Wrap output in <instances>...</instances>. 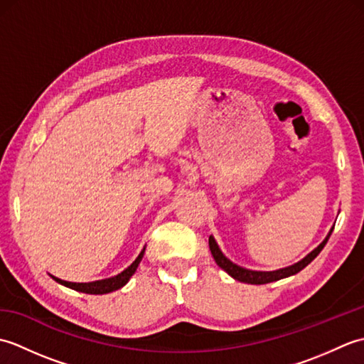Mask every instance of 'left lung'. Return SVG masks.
<instances>
[{"label": "left lung", "instance_id": "8db88e82", "mask_svg": "<svg viewBox=\"0 0 364 364\" xmlns=\"http://www.w3.org/2000/svg\"><path fill=\"white\" fill-rule=\"evenodd\" d=\"M331 231H333V228L330 230L328 236L323 239L322 244L319 247H316V249L310 255H306L304 259L296 262V264H294V266L284 267V269H278V270H272V272H258V270H249V269H244L241 266L235 264V262H231L225 257V255L220 252L219 245L215 244L213 236H210V250L213 253L215 262H218V266L225 270V272H228V275L233 277L235 280L242 282V283H249V284H266V283L282 280V278H286V277H289V275L297 274V272H300L301 269L310 264V262L321 253V250L323 249V247H326L328 237L331 235Z\"/></svg>", "mask_w": 364, "mask_h": 364}]
</instances>
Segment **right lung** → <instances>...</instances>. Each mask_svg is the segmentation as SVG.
Segmentation results:
<instances>
[{
  "instance_id": "1",
  "label": "right lung",
  "mask_w": 364,
  "mask_h": 364,
  "mask_svg": "<svg viewBox=\"0 0 364 364\" xmlns=\"http://www.w3.org/2000/svg\"><path fill=\"white\" fill-rule=\"evenodd\" d=\"M144 252H145V249L141 253H139V257L136 258L133 264L127 267L125 270H123V272H120L119 275H115V277L106 278V280H98V282H90V283H72V282L60 280V278H56V277H53V278L58 283L67 286V288H72L75 291L86 292V294H107V292L117 291V289L122 288L123 284H127V282L129 280L131 275L136 272L139 262H141V259L144 257Z\"/></svg>"
}]
</instances>
